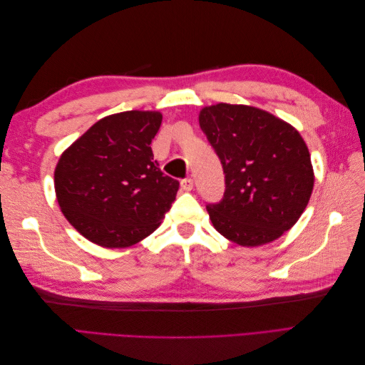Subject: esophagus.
I'll use <instances>...</instances> for the list:
<instances>
[{
  "mask_svg": "<svg viewBox=\"0 0 365 365\" xmlns=\"http://www.w3.org/2000/svg\"><path fill=\"white\" fill-rule=\"evenodd\" d=\"M181 189L184 192H190L193 189V180L192 178H185L181 181Z\"/></svg>",
  "mask_w": 365,
  "mask_h": 365,
  "instance_id": "34e87169",
  "label": "esophagus"
}]
</instances>
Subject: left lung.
I'll use <instances>...</instances> for the list:
<instances>
[{
	"mask_svg": "<svg viewBox=\"0 0 365 365\" xmlns=\"http://www.w3.org/2000/svg\"><path fill=\"white\" fill-rule=\"evenodd\" d=\"M200 126L225 173L222 201L207 205L219 233L259 247L292 228L315 180L300 132L263 109L230 103L202 108Z\"/></svg>",
	"mask_w": 365,
	"mask_h": 365,
	"instance_id": "obj_1",
	"label": "left lung"
}]
</instances>
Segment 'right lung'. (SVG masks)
Wrapping results in <instances>:
<instances>
[{
    "label": "right lung",
    "mask_w": 365,
    "mask_h": 365,
    "mask_svg": "<svg viewBox=\"0 0 365 365\" xmlns=\"http://www.w3.org/2000/svg\"><path fill=\"white\" fill-rule=\"evenodd\" d=\"M158 111L103 117L65 149L54 169L63 216L105 248H126L152 235L169 212L180 182L153 161Z\"/></svg>",
    "instance_id": "1"
}]
</instances>
